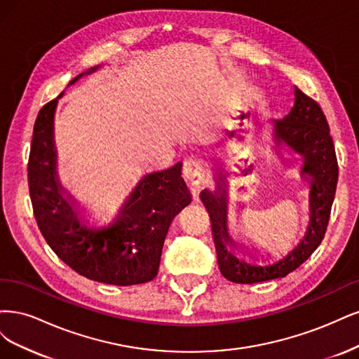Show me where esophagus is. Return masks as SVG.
<instances>
[{
	"label": "esophagus",
	"instance_id": "obj_1",
	"mask_svg": "<svg viewBox=\"0 0 359 359\" xmlns=\"http://www.w3.org/2000/svg\"><path fill=\"white\" fill-rule=\"evenodd\" d=\"M205 163L200 158H191L183 165V176L194 187H198L205 179Z\"/></svg>",
	"mask_w": 359,
	"mask_h": 359
}]
</instances>
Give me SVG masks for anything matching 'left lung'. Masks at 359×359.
Returning a JSON list of instances; mask_svg holds the SVG:
<instances>
[{"label": "left lung", "instance_id": "8db88e82", "mask_svg": "<svg viewBox=\"0 0 359 359\" xmlns=\"http://www.w3.org/2000/svg\"><path fill=\"white\" fill-rule=\"evenodd\" d=\"M276 138L283 140L306 159L303 172L311 176V217L304 240L289 255L269 267H258L236 258L225 245L229 241L226 233V204L224 195H213L201 191L200 198L210 217L212 236L216 248L219 270L228 280L236 283H258L285 277L298 269L316 250L325 236L331 207L339 180V164L330 125L319 104L295 88V104L291 113L276 122Z\"/></svg>", "mask_w": 359, "mask_h": 359}]
</instances>
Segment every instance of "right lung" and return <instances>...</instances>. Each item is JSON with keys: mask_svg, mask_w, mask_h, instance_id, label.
Listing matches in <instances>:
<instances>
[{"mask_svg": "<svg viewBox=\"0 0 359 359\" xmlns=\"http://www.w3.org/2000/svg\"><path fill=\"white\" fill-rule=\"evenodd\" d=\"M56 102L49 101L39 111L28 159L29 196L40 233L57 258L90 280L119 286L150 282L158 274L172 217L191 203L182 163L138 183L111 226L89 229L80 225L55 179Z\"/></svg>", "mask_w": 359, "mask_h": 359, "instance_id": "1", "label": "right lung"}]
</instances>
